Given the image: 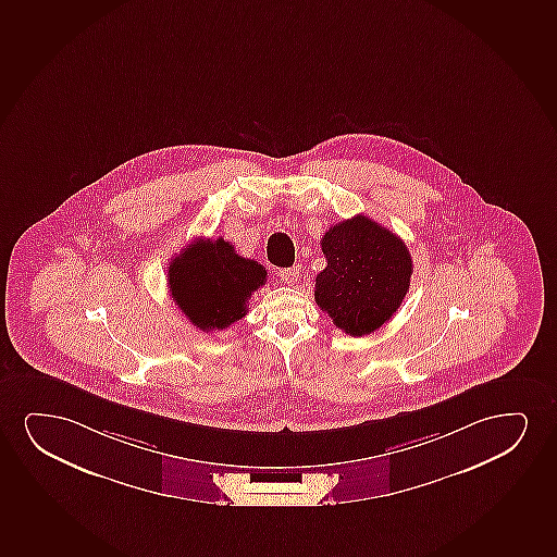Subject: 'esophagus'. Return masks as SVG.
<instances>
[{"label":"esophagus","mask_w":557,"mask_h":557,"mask_svg":"<svg viewBox=\"0 0 557 557\" xmlns=\"http://www.w3.org/2000/svg\"><path fill=\"white\" fill-rule=\"evenodd\" d=\"M280 280L287 285H295L298 282V268H282L280 270Z\"/></svg>","instance_id":"esophagus-1"}]
</instances>
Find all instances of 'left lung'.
<instances>
[{
	"mask_svg": "<svg viewBox=\"0 0 557 557\" xmlns=\"http://www.w3.org/2000/svg\"><path fill=\"white\" fill-rule=\"evenodd\" d=\"M326 267L315 302L349 336L374 333L397 313L412 277L405 242L364 215L334 224L321 239Z\"/></svg>",
	"mask_w": 557,
	"mask_h": 557,
	"instance_id": "1",
	"label": "left lung"
}]
</instances>
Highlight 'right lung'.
I'll return each instance as SVG.
<instances>
[{"label":"right lung","mask_w":557,"mask_h":557,"mask_svg":"<svg viewBox=\"0 0 557 557\" xmlns=\"http://www.w3.org/2000/svg\"><path fill=\"white\" fill-rule=\"evenodd\" d=\"M264 282L267 270L239 257L223 238L188 244L168 267L175 306L203 333L223 331L244 318L249 298Z\"/></svg>","instance_id":"obj_1"}]
</instances>
